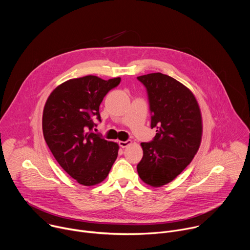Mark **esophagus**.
Masks as SVG:
<instances>
[{
    "instance_id": "obj_1",
    "label": "esophagus",
    "mask_w": 250,
    "mask_h": 250,
    "mask_svg": "<svg viewBox=\"0 0 250 250\" xmlns=\"http://www.w3.org/2000/svg\"><path fill=\"white\" fill-rule=\"evenodd\" d=\"M131 144V140H125V141H119V146H121V147H126L127 146H129Z\"/></svg>"
}]
</instances>
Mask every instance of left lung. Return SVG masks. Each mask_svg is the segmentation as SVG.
Here are the masks:
<instances>
[{
	"mask_svg": "<svg viewBox=\"0 0 250 250\" xmlns=\"http://www.w3.org/2000/svg\"><path fill=\"white\" fill-rule=\"evenodd\" d=\"M146 89L151 128L156 135L141 142L144 156L137 164L140 179L152 187L171 182L192 161L202 136V118L193 93L162 73L138 76Z\"/></svg>",
	"mask_w": 250,
	"mask_h": 250,
	"instance_id": "8db88e82",
	"label": "left lung"
}]
</instances>
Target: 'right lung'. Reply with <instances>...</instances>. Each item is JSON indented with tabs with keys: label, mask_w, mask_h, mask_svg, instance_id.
I'll return each instance as SVG.
<instances>
[{
	"label": "right lung",
	"mask_w": 250,
	"mask_h": 250,
	"mask_svg": "<svg viewBox=\"0 0 250 250\" xmlns=\"http://www.w3.org/2000/svg\"><path fill=\"white\" fill-rule=\"evenodd\" d=\"M121 78L103 80L85 76L59 85L48 97L42 129L46 145L59 165L82 185L93 186L108 176L119 146L95 133V121L104 97L119 86Z\"/></svg>",
	"instance_id": "add662e5"
}]
</instances>
